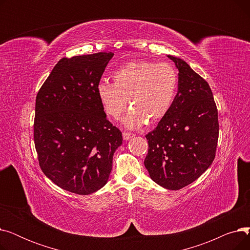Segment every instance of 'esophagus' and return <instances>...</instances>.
<instances>
[{
    "label": "esophagus",
    "instance_id": "1",
    "mask_svg": "<svg viewBox=\"0 0 250 250\" xmlns=\"http://www.w3.org/2000/svg\"><path fill=\"white\" fill-rule=\"evenodd\" d=\"M133 137H134V134H132V133H127V132L123 133L124 140H129L130 138H133Z\"/></svg>",
    "mask_w": 250,
    "mask_h": 250
}]
</instances>
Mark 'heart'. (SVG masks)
<instances>
[{
    "mask_svg": "<svg viewBox=\"0 0 250 250\" xmlns=\"http://www.w3.org/2000/svg\"><path fill=\"white\" fill-rule=\"evenodd\" d=\"M112 81H101L96 88L104 112L118 120L128 100L132 108L124 122L128 127H140L147 121L158 123L168 114L176 95L178 75L166 62L132 61L112 73Z\"/></svg>",
    "mask_w": 250,
    "mask_h": 250,
    "instance_id": "b5f03b06",
    "label": "heart"
}]
</instances>
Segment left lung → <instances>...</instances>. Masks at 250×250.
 <instances>
[{
    "label": "left lung",
    "instance_id": "left-lung-1",
    "mask_svg": "<svg viewBox=\"0 0 250 250\" xmlns=\"http://www.w3.org/2000/svg\"><path fill=\"white\" fill-rule=\"evenodd\" d=\"M178 69V91L168 114L146 135L144 161L150 177L171 190L198 179L215 159L218 109L208 82L185 61L168 56Z\"/></svg>",
    "mask_w": 250,
    "mask_h": 250
}]
</instances>
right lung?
<instances>
[{
    "label": "right lung",
    "instance_id": "1",
    "mask_svg": "<svg viewBox=\"0 0 250 250\" xmlns=\"http://www.w3.org/2000/svg\"><path fill=\"white\" fill-rule=\"evenodd\" d=\"M112 52L62 58L35 100L33 139L42 172L86 195L103 188L123 135L106 118L96 88Z\"/></svg>",
    "mask_w": 250,
    "mask_h": 250
}]
</instances>
